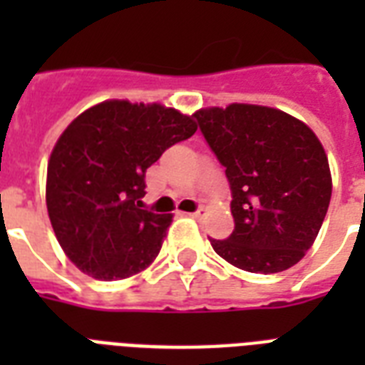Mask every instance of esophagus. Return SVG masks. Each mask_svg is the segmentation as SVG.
Returning <instances> with one entry per match:
<instances>
[{
	"label": "esophagus",
	"instance_id": "34e87169",
	"mask_svg": "<svg viewBox=\"0 0 365 365\" xmlns=\"http://www.w3.org/2000/svg\"><path fill=\"white\" fill-rule=\"evenodd\" d=\"M189 215H191L192 219H202L204 215H206V208H198L197 212H192V213H189Z\"/></svg>",
	"mask_w": 365,
	"mask_h": 365
}]
</instances>
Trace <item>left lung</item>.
I'll return each instance as SVG.
<instances>
[{"instance_id": "obj_1", "label": "left lung", "mask_w": 365, "mask_h": 365, "mask_svg": "<svg viewBox=\"0 0 365 365\" xmlns=\"http://www.w3.org/2000/svg\"><path fill=\"white\" fill-rule=\"evenodd\" d=\"M225 167L234 230L213 251L251 274H277L304 259L331 197L328 157L304 121L287 112L232 103L195 112Z\"/></svg>"}]
</instances>
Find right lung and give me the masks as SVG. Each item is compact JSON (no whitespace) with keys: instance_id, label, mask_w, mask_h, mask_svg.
Listing matches in <instances>:
<instances>
[{"instance_id":"1","label":"right lung","mask_w":365,"mask_h":365,"mask_svg":"<svg viewBox=\"0 0 365 365\" xmlns=\"http://www.w3.org/2000/svg\"><path fill=\"white\" fill-rule=\"evenodd\" d=\"M192 115L163 105L105 101L73 120L46 173V208L61 250L99 281L152 264L173 215L142 210L146 170L195 135Z\"/></svg>"}]
</instances>
